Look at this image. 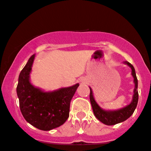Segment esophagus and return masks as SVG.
Returning a JSON list of instances; mask_svg holds the SVG:
<instances>
[{
    "instance_id": "esophagus-1",
    "label": "esophagus",
    "mask_w": 151,
    "mask_h": 151,
    "mask_svg": "<svg viewBox=\"0 0 151 151\" xmlns=\"http://www.w3.org/2000/svg\"><path fill=\"white\" fill-rule=\"evenodd\" d=\"M81 82H82V83H84L85 81H84V80H82V81H81Z\"/></svg>"
}]
</instances>
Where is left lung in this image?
Wrapping results in <instances>:
<instances>
[{
    "label": "left lung",
    "mask_w": 151,
    "mask_h": 151,
    "mask_svg": "<svg viewBox=\"0 0 151 151\" xmlns=\"http://www.w3.org/2000/svg\"><path fill=\"white\" fill-rule=\"evenodd\" d=\"M124 63L128 65L131 68V74L134 77V94H133L132 100H131V103L128 104V105L117 110L103 109L96 102L91 88L89 87V88H90V101L93 111V114L95 115L96 119H99L101 122H102L105 125H114L124 122L134 114V111L137 106L139 99L138 80H137V75H136L135 69L130 63L125 61Z\"/></svg>",
    "instance_id": "left-lung-1"
}]
</instances>
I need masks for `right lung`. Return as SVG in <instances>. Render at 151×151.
<instances>
[{"instance_id": "1", "label": "right lung", "mask_w": 151, "mask_h": 151, "mask_svg": "<svg viewBox=\"0 0 151 151\" xmlns=\"http://www.w3.org/2000/svg\"><path fill=\"white\" fill-rule=\"evenodd\" d=\"M35 58L33 55L29 58L19 75V105L22 115L29 124L42 131H50L62 125L68 118L70 102L79 83L52 91L35 87L30 81Z\"/></svg>"}]
</instances>
